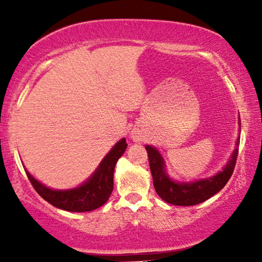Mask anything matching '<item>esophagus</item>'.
Masks as SVG:
<instances>
[{"instance_id":"34e87169","label":"esophagus","mask_w":262,"mask_h":262,"mask_svg":"<svg viewBox=\"0 0 262 262\" xmlns=\"http://www.w3.org/2000/svg\"><path fill=\"white\" fill-rule=\"evenodd\" d=\"M142 136L138 134V132H136V131H132L131 132V139H134V142H141V138Z\"/></svg>"}]
</instances>
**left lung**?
<instances>
[{"mask_svg":"<svg viewBox=\"0 0 262 262\" xmlns=\"http://www.w3.org/2000/svg\"><path fill=\"white\" fill-rule=\"evenodd\" d=\"M238 125L241 126L239 120ZM238 145L239 136L236 139V146L231 154L230 160L223 167V169L214 174L213 177L189 182L174 181L167 174L164 160L161 156L159 150L151 145H145L156 193L164 202L178 206H192L205 202L227 185L229 179L232 175V171H234L238 154Z\"/></svg>","mask_w":262,"mask_h":262,"instance_id":"8db88e82","label":"left lung"}]
</instances>
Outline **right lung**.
<instances>
[{
  "label": "right lung",
  "mask_w": 262,
  "mask_h": 262,
  "mask_svg": "<svg viewBox=\"0 0 262 262\" xmlns=\"http://www.w3.org/2000/svg\"><path fill=\"white\" fill-rule=\"evenodd\" d=\"M127 148L125 138H121L103 157L96 170L83 184L70 189H52L26 171L32 186L38 194L51 205L70 212H87L102 206L113 191V173L118 160Z\"/></svg>",
  "instance_id": "1"
}]
</instances>
